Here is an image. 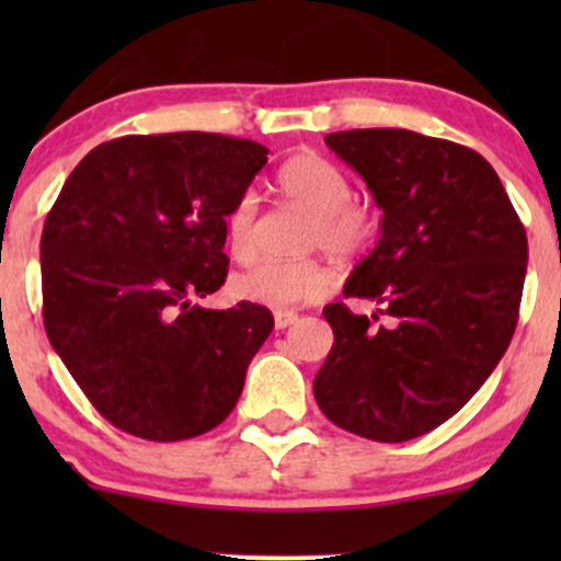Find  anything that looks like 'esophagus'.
Wrapping results in <instances>:
<instances>
[{
    "label": "esophagus",
    "mask_w": 561,
    "mask_h": 561,
    "mask_svg": "<svg viewBox=\"0 0 561 561\" xmlns=\"http://www.w3.org/2000/svg\"><path fill=\"white\" fill-rule=\"evenodd\" d=\"M298 320L296 312H287V309H279V312H274V325L276 331H285L287 325H293V322Z\"/></svg>",
    "instance_id": "esophagus-1"
}]
</instances>
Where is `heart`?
<instances>
[{
	"label": "heart",
	"instance_id": "1",
	"mask_svg": "<svg viewBox=\"0 0 561 561\" xmlns=\"http://www.w3.org/2000/svg\"><path fill=\"white\" fill-rule=\"evenodd\" d=\"M276 186L285 197L314 211L312 244L333 254H353L375 233V222L364 208L353 206L350 179L325 157L296 154L276 171ZM257 197L244 192L225 217V236L233 260L249 263L257 254L254 230H257ZM333 274L317 260H293V263H257L233 279L236 298L271 309H290L298 304H312L328 296Z\"/></svg>",
	"mask_w": 561,
	"mask_h": 561
}]
</instances>
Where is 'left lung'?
Instances as JSON below:
<instances>
[{"label": "left lung", "instance_id": "8db88e82", "mask_svg": "<svg viewBox=\"0 0 561 561\" xmlns=\"http://www.w3.org/2000/svg\"><path fill=\"white\" fill-rule=\"evenodd\" d=\"M325 144L382 208L380 241L344 285V298L380 309H322L333 347L314 399L339 428L407 443L454 417L505 355L522 307L524 225L494 168L454 140L388 127Z\"/></svg>", "mask_w": 561, "mask_h": 561}]
</instances>
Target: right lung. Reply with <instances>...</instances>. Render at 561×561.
<instances>
[{
  "instance_id": "1",
  "label": "right lung",
  "mask_w": 561,
  "mask_h": 561,
  "mask_svg": "<svg viewBox=\"0 0 561 561\" xmlns=\"http://www.w3.org/2000/svg\"><path fill=\"white\" fill-rule=\"evenodd\" d=\"M265 162L228 135H124L67 175L39 239L45 333L122 432L175 443L233 412L274 314L195 298L225 285V217Z\"/></svg>"
}]
</instances>
